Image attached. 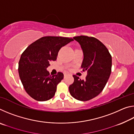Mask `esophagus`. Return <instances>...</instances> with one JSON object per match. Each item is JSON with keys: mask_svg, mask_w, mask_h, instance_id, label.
<instances>
[{"mask_svg": "<svg viewBox=\"0 0 134 134\" xmlns=\"http://www.w3.org/2000/svg\"><path fill=\"white\" fill-rule=\"evenodd\" d=\"M69 75H70V74L69 73V72H65V73L64 74V76L65 77V76H69Z\"/></svg>", "mask_w": 134, "mask_h": 134, "instance_id": "1", "label": "esophagus"}]
</instances>
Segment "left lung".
<instances>
[{
	"mask_svg": "<svg viewBox=\"0 0 134 134\" xmlns=\"http://www.w3.org/2000/svg\"><path fill=\"white\" fill-rule=\"evenodd\" d=\"M83 53L81 67L87 71L85 80L73 75L74 82L69 86L70 93L77 100L87 101L100 93L108 82L112 69V57L102 42L94 37L78 36L73 38Z\"/></svg>",
	"mask_w": 134,
	"mask_h": 134,
	"instance_id": "obj_1",
	"label": "left lung"
}]
</instances>
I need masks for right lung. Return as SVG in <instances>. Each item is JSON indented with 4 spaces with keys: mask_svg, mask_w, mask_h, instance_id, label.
Segmentation results:
<instances>
[{
    "mask_svg": "<svg viewBox=\"0 0 134 134\" xmlns=\"http://www.w3.org/2000/svg\"><path fill=\"white\" fill-rule=\"evenodd\" d=\"M73 39L61 37H44L35 41L22 54L18 71L24 87L36 100L46 101L55 95L57 86L64 78L58 72L51 76L47 71L52 61H55L62 47Z\"/></svg>",
    "mask_w": 134,
    "mask_h": 134,
    "instance_id": "1",
    "label": "right lung"
}]
</instances>
